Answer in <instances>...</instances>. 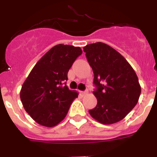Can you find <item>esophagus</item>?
I'll use <instances>...</instances> for the list:
<instances>
[{
  "instance_id": "1",
  "label": "esophagus",
  "mask_w": 157,
  "mask_h": 157,
  "mask_svg": "<svg viewBox=\"0 0 157 157\" xmlns=\"http://www.w3.org/2000/svg\"><path fill=\"white\" fill-rule=\"evenodd\" d=\"M80 93H81V94H82V96H85V95H86L87 94H88V91H87V90H86V91H81V92H80Z\"/></svg>"
}]
</instances>
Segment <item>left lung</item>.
<instances>
[{
	"label": "left lung",
	"instance_id": "left-lung-1",
	"mask_svg": "<svg viewBox=\"0 0 157 157\" xmlns=\"http://www.w3.org/2000/svg\"><path fill=\"white\" fill-rule=\"evenodd\" d=\"M83 51L97 87L93 94L98 104L89 113L102 124L120 121L138 103L141 94L138 76L127 59L105 43L90 44Z\"/></svg>",
	"mask_w": 157,
	"mask_h": 157
}]
</instances>
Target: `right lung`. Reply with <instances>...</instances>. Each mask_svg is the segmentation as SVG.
<instances>
[{
    "label": "right lung",
    "instance_id": "add662e5",
    "mask_svg": "<svg viewBox=\"0 0 157 157\" xmlns=\"http://www.w3.org/2000/svg\"><path fill=\"white\" fill-rule=\"evenodd\" d=\"M81 48L69 45H55L37 61L23 82L20 99L26 112L44 127H55L67 116L75 90L66 85L67 73Z\"/></svg>",
    "mask_w": 157,
    "mask_h": 157
}]
</instances>
